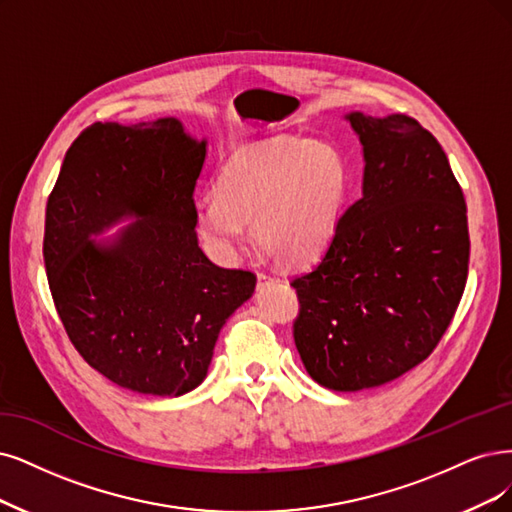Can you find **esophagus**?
<instances>
[{"label":"esophagus","instance_id":"1","mask_svg":"<svg viewBox=\"0 0 512 512\" xmlns=\"http://www.w3.org/2000/svg\"><path fill=\"white\" fill-rule=\"evenodd\" d=\"M257 280H259V285H266V282H274V276L266 274V272H259Z\"/></svg>","mask_w":512,"mask_h":512}]
</instances>
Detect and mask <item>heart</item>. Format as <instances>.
<instances>
[{
	"label": "heart",
	"instance_id": "1",
	"mask_svg": "<svg viewBox=\"0 0 512 512\" xmlns=\"http://www.w3.org/2000/svg\"><path fill=\"white\" fill-rule=\"evenodd\" d=\"M348 194V166L333 143L261 139L234 149L219 168L215 198L196 206V232L230 261L251 221L255 242L276 263L301 268L327 249Z\"/></svg>",
	"mask_w": 512,
	"mask_h": 512
}]
</instances>
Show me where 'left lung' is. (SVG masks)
<instances>
[{
    "label": "left lung",
    "instance_id": "1",
    "mask_svg": "<svg viewBox=\"0 0 512 512\" xmlns=\"http://www.w3.org/2000/svg\"><path fill=\"white\" fill-rule=\"evenodd\" d=\"M363 145V196L316 266L291 280L297 352L314 382L356 392L432 354L462 299L470 238L441 143L403 113L346 116Z\"/></svg>",
    "mask_w": 512,
    "mask_h": 512
}]
</instances>
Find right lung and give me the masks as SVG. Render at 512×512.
<instances>
[{"label": "right lung", "mask_w": 512, "mask_h": 512, "mask_svg": "<svg viewBox=\"0 0 512 512\" xmlns=\"http://www.w3.org/2000/svg\"><path fill=\"white\" fill-rule=\"evenodd\" d=\"M206 141L177 118L97 122L65 154L48 198L44 263L56 312L84 361L139 394L202 384L225 320L255 274L198 246L194 189ZM135 216L113 239L92 241Z\"/></svg>", "instance_id": "add662e5"}]
</instances>
